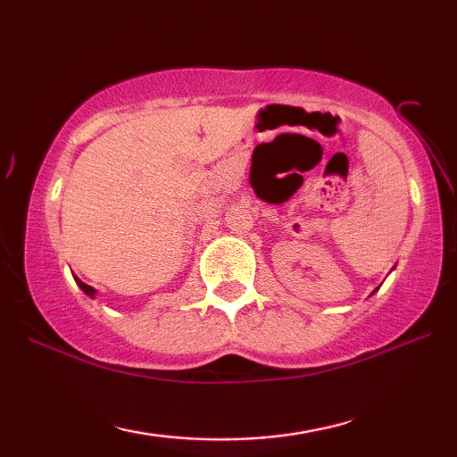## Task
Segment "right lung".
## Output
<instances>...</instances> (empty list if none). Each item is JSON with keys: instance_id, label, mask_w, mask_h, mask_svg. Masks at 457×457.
Here are the masks:
<instances>
[{"instance_id": "1", "label": "right lung", "mask_w": 457, "mask_h": 457, "mask_svg": "<svg viewBox=\"0 0 457 457\" xmlns=\"http://www.w3.org/2000/svg\"><path fill=\"white\" fill-rule=\"evenodd\" d=\"M74 280H76V284H79V286H80V290H82L84 294H87V296H90V298H95V294H96V290H95V288H92V286H88V284H84L82 280H79V278H74Z\"/></svg>"}]
</instances>
